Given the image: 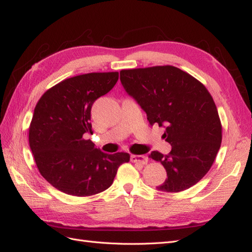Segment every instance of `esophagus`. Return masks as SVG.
Returning <instances> with one entry per match:
<instances>
[{
    "label": "esophagus",
    "instance_id": "34e87169",
    "mask_svg": "<svg viewBox=\"0 0 252 252\" xmlns=\"http://www.w3.org/2000/svg\"><path fill=\"white\" fill-rule=\"evenodd\" d=\"M131 161L134 163H138V164L145 165L147 164L148 159L146 156H142V155H132L131 156Z\"/></svg>",
    "mask_w": 252,
    "mask_h": 252
}]
</instances>
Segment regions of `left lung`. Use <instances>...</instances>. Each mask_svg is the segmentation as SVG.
<instances>
[{
    "label": "left lung",
    "instance_id": "left-lung-1",
    "mask_svg": "<svg viewBox=\"0 0 252 252\" xmlns=\"http://www.w3.org/2000/svg\"><path fill=\"white\" fill-rule=\"evenodd\" d=\"M126 92L144 112L151 126L165 127L168 155L153 151L167 178L158 190L180 192L197 184L209 171L220 149L222 127L210 93L191 75L171 65L122 69Z\"/></svg>",
    "mask_w": 252,
    "mask_h": 252
}]
</instances>
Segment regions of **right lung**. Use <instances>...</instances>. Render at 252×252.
Instances as JSON below:
<instances>
[{"label":"right lung","mask_w":252,"mask_h":252,"mask_svg":"<svg viewBox=\"0 0 252 252\" xmlns=\"http://www.w3.org/2000/svg\"><path fill=\"white\" fill-rule=\"evenodd\" d=\"M118 72L89 73L61 81L47 90L34 108L29 143L40 175L56 189L89 196L112 186L126 153L105 154L94 147L91 107L113 89Z\"/></svg>","instance_id":"right-lung-1"}]
</instances>
